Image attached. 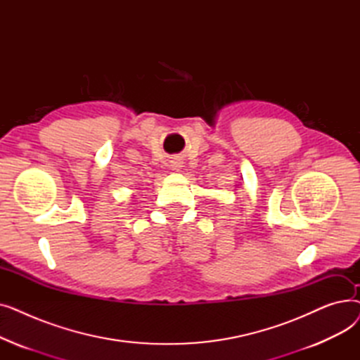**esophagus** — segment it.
Segmentation results:
<instances>
[{
  "label": "esophagus",
  "mask_w": 360,
  "mask_h": 360,
  "mask_svg": "<svg viewBox=\"0 0 360 360\" xmlns=\"http://www.w3.org/2000/svg\"><path fill=\"white\" fill-rule=\"evenodd\" d=\"M172 166H174V169H176V170H179V169L182 167V165H181L179 162H174V165H172Z\"/></svg>",
  "instance_id": "esophagus-1"
}]
</instances>
